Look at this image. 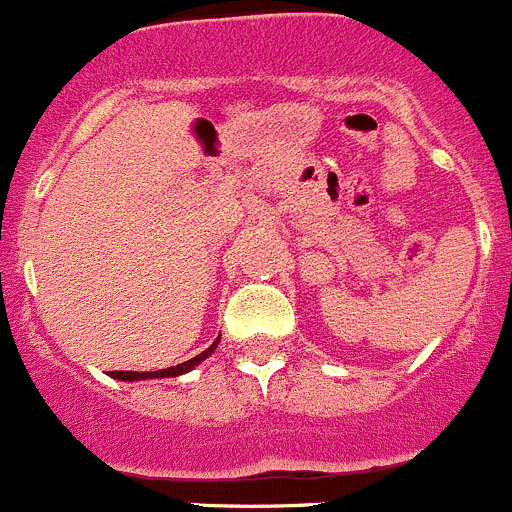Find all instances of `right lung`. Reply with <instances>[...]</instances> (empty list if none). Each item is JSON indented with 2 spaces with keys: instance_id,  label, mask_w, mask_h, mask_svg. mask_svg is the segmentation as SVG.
Segmentation results:
<instances>
[{
  "instance_id": "1",
  "label": "right lung",
  "mask_w": 512,
  "mask_h": 512,
  "mask_svg": "<svg viewBox=\"0 0 512 512\" xmlns=\"http://www.w3.org/2000/svg\"><path fill=\"white\" fill-rule=\"evenodd\" d=\"M221 338H216L214 343H211L206 351H201L199 356L189 358V361L179 363V366H171V368H161V371H149V373H139V371H111L109 376L111 378H119V381H144V378H176V376H184V373L194 371L196 366H199L201 361H206V358L211 356V353L216 351V346H219Z\"/></svg>"
}]
</instances>
